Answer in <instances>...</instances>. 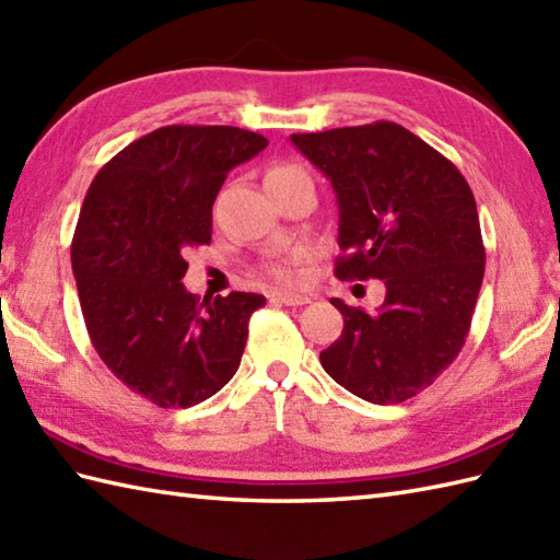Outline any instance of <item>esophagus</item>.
I'll list each match as a JSON object with an SVG mask.
<instances>
[{
  "label": "esophagus",
  "mask_w": 560,
  "mask_h": 560,
  "mask_svg": "<svg viewBox=\"0 0 560 560\" xmlns=\"http://www.w3.org/2000/svg\"><path fill=\"white\" fill-rule=\"evenodd\" d=\"M271 301L273 303H283V305H305L311 303V299L303 293H289V291H273L271 293Z\"/></svg>",
  "instance_id": "34e87169"
}]
</instances>
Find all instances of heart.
<instances>
[{"instance_id": "1", "label": "heart", "mask_w": 560, "mask_h": 560, "mask_svg": "<svg viewBox=\"0 0 560 560\" xmlns=\"http://www.w3.org/2000/svg\"><path fill=\"white\" fill-rule=\"evenodd\" d=\"M301 171L303 168H299V165H293V163H273L271 168L267 171L265 180H271V177L291 175V173H301ZM299 261H301V255H291V257L281 259V261H273V265L269 267V273L281 283H291V281H295V277H299V273H295V265H299Z\"/></svg>"}]
</instances>
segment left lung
<instances>
[{"label":"left lung","instance_id":"1","mask_svg":"<svg viewBox=\"0 0 560 560\" xmlns=\"http://www.w3.org/2000/svg\"><path fill=\"white\" fill-rule=\"evenodd\" d=\"M291 141L335 187V273L387 289L375 315L331 299L343 331L319 363L365 401H407L435 383L469 335L486 267L471 187L455 163L397 122Z\"/></svg>","mask_w":560,"mask_h":560}]
</instances>
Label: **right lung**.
<instances>
[{"mask_svg": "<svg viewBox=\"0 0 560 560\" xmlns=\"http://www.w3.org/2000/svg\"><path fill=\"white\" fill-rule=\"evenodd\" d=\"M269 141L241 127L168 125L103 165L71 241L93 349L117 380L161 409L209 399L241 365L265 295L199 301L183 287L189 247L211 243L225 177Z\"/></svg>", "mask_w": 560, "mask_h": 560, "instance_id": "obj_1", "label": "right lung"}]
</instances>
